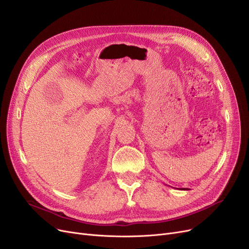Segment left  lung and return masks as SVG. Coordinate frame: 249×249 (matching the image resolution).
<instances>
[{
  "label": "left lung",
  "instance_id": "8db88e82",
  "mask_svg": "<svg viewBox=\"0 0 249 249\" xmlns=\"http://www.w3.org/2000/svg\"><path fill=\"white\" fill-rule=\"evenodd\" d=\"M181 190H188V189H185V188H184V189H181Z\"/></svg>",
  "mask_w": 249,
  "mask_h": 249
}]
</instances>
